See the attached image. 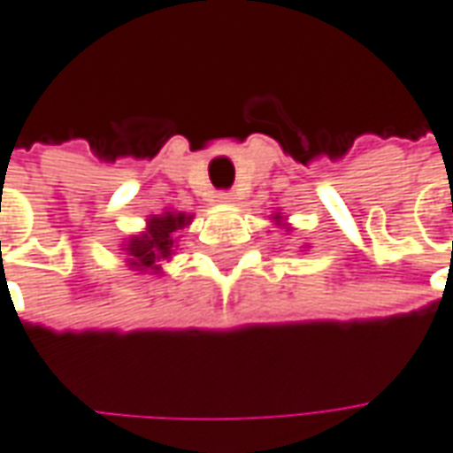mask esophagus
Listing matches in <instances>:
<instances>
[{
    "label": "esophagus",
    "mask_w": 453,
    "mask_h": 453,
    "mask_svg": "<svg viewBox=\"0 0 453 453\" xmlns=\"http://www.w3.org/2000/svg\"><path fill=\"white\" fill-rule=\"evenodd\" d=\"M234 199H236L234 191H219L217 194V201H221V203H232Z\"/></svg>",
    "instance_id": "esophagus-1"
}]
</instances>
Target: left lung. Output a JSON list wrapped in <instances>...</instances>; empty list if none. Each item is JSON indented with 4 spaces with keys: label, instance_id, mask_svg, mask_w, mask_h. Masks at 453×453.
Here are the masks:
<instances>
[{
    "label": "left lung",
    "instance_id": "left-lung-1",
    "mask_svg": "<svg viewBox=\"0 0 453 453\" xmlns=\"http://www.w3.org/2000/svg\"><path fill=\"white\" fill-rule=\"evenodd\" d=\"M274 219H280V217H274Z\"/></svg>",
    "mask_w": 453,
    "mask_h": 453
}]
</instances>
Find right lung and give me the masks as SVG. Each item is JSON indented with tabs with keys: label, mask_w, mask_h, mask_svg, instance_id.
<instances>
[{
	"label": "right lung",
	"mask_w": 453,
	"mask_h": 453,
	"mask_svg": "<svg viewBox=\"0 0 453 453\" xmlns=\"http://www.w3.org/2000/svg\"><path fill=\"white\" fill-rule=\"evenodd\" d=\"M191 221L186 214L165 211L161 217L149 219V232L141 236H133L128 242V257L133 267L138 270H161V262L171 259L173 254V234L176 229H183Z\"/></svg>",
	"instance_id": "1"
}]
</instances>
